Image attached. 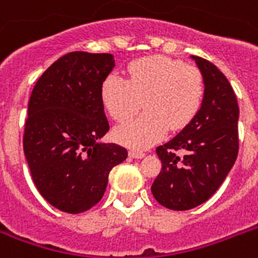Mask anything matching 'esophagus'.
I'll list each match as a JSON object with an SVG mask.
<instances>
[{"mask_svg": "<svg viewBox=\"0 0 258 258\" xmlns=\"http://www.w3.org/2000/svg\"><path fill=\"white\" fill-rule=\"evenodd\" d=\"M128 155L131 158H137V160H139V158H143V157H145V153L138 150H130Z\"/></svg>", "mask_w": 258, "mask_h": 258, "instance_id": "34e87169", "label": "esophagus"}]
</instances>
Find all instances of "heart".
<instances>
[{
  "label": "heart",
  "instance_id": "obj_1",
  "mask_svg": "<svg viewBox=\"0 0 258 258\" xmlns=\"http://www.w3.org/2000/svg\"><path fill=\"white\" fill-rule=\"evenodd\" d=\"M100 93L105 109L117 121L130 119L145 98L146 113L115 130L119 142L142 150L160 141L168 127L180 130L189 124L203 103L204 81L198 69L155 55L131 62L128 80L108 76Z\"/></svg>",
  "mask_w": 258,
  "mask_h": 258
}]
</instances>
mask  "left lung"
I'll return each instance as SVG.
<instances>
[{
  "label": "left lung",
  "instance_id": "obj_1",
  "mask_svg": "<svg viewBox=\"0 0 258 258\" xmlns=\"http://www.w3.org/2000/svg\"><path fill=\"white\" fill-rule=\"evenodd\" d=\"M190 59L203 77V103L189 124L157 147L162 169L151 185L155 200L174 211L207 202L225 181L238 155L239 108L233 88L207 59L195 55Z\"/></svg>",
  "mask_w": 258,
  "mask_h": 258
}]
</instances>
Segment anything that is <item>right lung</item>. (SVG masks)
I'll return each mask as SVG.
<instances>
[{
    "label": "right lung",
    "instance_id": "add662e5",
    "mask_svg": "<svg viewBox=\"0 0 258 258\" xmlns=\"http://www.w3.org/2000/svg\"><path fill=\"white\" fill-rule=\"evenodd\" d=\"M115 68L111 54L74 51L37 80L23 139L37 190L55 208L80 214L101 200L113 166L127 158L108 133L101 85Z\"/></svg>",
    "mask_w": 258,
    "mask_h": 258
}]
</instances>
